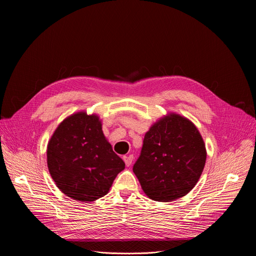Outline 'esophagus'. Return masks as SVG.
<instances>
[{
    "mask_svg": "<svg viewBox=\"0 0 256 256\" xmlns=\"http://www.w3.org/2000/svg\"><path fill=\"white\" fill-rule=\"evenodd\" d=\"M124 163H126V167H128V166H130L132 165V156H124Z\"/></svg>",
    "mask_w": 256,
    "mask_h": 256,
    "instance_id": "34e87169",
    "label": "esophagus"
}]
</instances>
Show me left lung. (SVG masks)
<instances>
[{
  "label": "left lung",
  "instance_id": "8db88e82",
  "mask_svg": "<svg viewBox=\"0 0 256 256\" xmlns=\"http://www.w3.org/2000/svg\"><path fill=\"white\" fill-rule=\"evenodd\" d=\"M206 160V145L196 126L184 117L170 114L145 134L132 171L147 196L168 202L193 189Z\"/></svg>",
  "mask_w": 256,
  "mask_h": 256
}]
</instances>
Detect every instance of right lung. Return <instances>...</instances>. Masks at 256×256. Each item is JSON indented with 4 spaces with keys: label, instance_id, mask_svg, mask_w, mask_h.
Returning a JSON list of instances; mask_svg holds the SVG:
<instances>
[{
    "label": "right lung",
    "instance_id": "add662e5",
    "mask_svg": "<svg viewBox=\"0 0 256 256\" xmlns=\"http://www.w3.org/2000/svg\"><path fill=\"white\" fill-rule=\"evenodd\" d=\"M46 156L61 192L82 202L104 196L126 166L104 138L100 118L85 112L62 121L48 144Z\"/></svg>",
    "mask_w": 256,
    "mask_h": 256
}]
</instances>
